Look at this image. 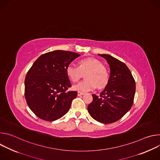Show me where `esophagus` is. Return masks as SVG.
Masks as SVG:
<instances>
[{"label":"esophagus","mask_w":160,"mask_h":160,"mask_svg":"<svg viewBox=\"0 0 160 160\" xmlns=\"http://www.w3.org/2000/svg\"><path fill=\"white\" fill-rule=\"evenodd\" d=\"M85 93L82 92H78V96H81L82 95H83Z\"/></svg>","instance_id":"obj_1"}]
</instances>
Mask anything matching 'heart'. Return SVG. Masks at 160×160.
<instances>
[{
    "instance_id": "heart-1",
    "label": "heart",
    "mask_w": 160,
    "mask_h": 160,
    "mask_svg": "<svg viewBox=\"0 0 160 160\" xmlns=\"http://www.w3.org/2000/svg\"><path fill=\"white\" fill-rule=\"evenodd\" d=\"M66 75L72 82H77L85 73V79L74 85L73 88L79 92H88L96 88L104 87L109 80V73L103 63L94 58L82 59L78 66L72 64L66 68Z\"/></svg>"
}]
</instances>
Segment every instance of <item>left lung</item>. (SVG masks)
I'll return each instance as SVG.
<instances>
[{
    "label": "left lung",
    "mask_w": 160,
    "mask_h": 160,
    "mask_svg": "<svg viewBox=\"0 0 160 160\" xmlns=\"http://www.w3.org/2000/svg\"><path fill=\"white\" fill-rule=\"evenodd\" d=\"M110 68L109 82L98 97L87 107L90 115L102 123L119 120L130 109L135 93V82L127 65L108 54H99Z\"/></svg>",
    "instance_id": "1"
}]
</instances>
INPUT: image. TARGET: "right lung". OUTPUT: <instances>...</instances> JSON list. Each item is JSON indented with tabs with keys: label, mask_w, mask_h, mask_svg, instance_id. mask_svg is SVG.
<instances>
[{
	"label": "right lung",
	"mask_w": 160,
	"mask_h": 160,
	"mask_svg": "<svg viewBox=\"0 0 160 160\" xmlns=\"http://www.w3.org/2000/svg\"><path fill=\"white\" fill-rule=\"evenodd\" d=\"M80 54L54 51L41 55L28 70L25 80V96L28 106L39 118L56 120L70 109L77 91L71 87L66 68Z\"/></svg>",
	"instance_id": "add662e5"
}]
</instances>
